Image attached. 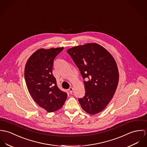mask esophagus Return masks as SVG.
I'll return each mask as SVG.
<instances>
[{
  "label": "esophagus",
  "mask_w": 147,
  "mask_h": 147,
  "mask_svg": "<svg viewBox=\"0 0 147 147\" xmlns=\"http://www.w3.org/2000/svg\"><path fill=\"white\" fill-rule=\"evenodd\" d=\"M73 88L72 87H70L69 88V93L70 94H72L73 93Z\"/></svg>",
  "instance_id": "34e87169"
}]
</instances>
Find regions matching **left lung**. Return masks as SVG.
Listing matches in <instances>:
<instances>
[{"instance_id": "1", "label": "left lung", "mask_w": 147, "mask_h": 147, "mask_svg": "<svg viewBox=\"0 0 147 147\" xmlns=\"http://www.w3.org/2000/svg\"><path fill=\"white\" fill-rule=\"evenodd\" d=\"M81 71L85 95L78 101L82 108L94 115L101 112L114 96L119 73L112 55L97 43H87L67 50Z\"/></svg>"}]
</instances>
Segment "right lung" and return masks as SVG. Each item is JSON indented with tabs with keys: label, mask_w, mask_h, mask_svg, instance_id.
Wrapping results in <instances>:
<instances>
[{
	"label": "right lung",
	"mask_w": 147,
	"mask_h": 147,
	"mask_svg": "<svg viewBox=\"0 0 147 147\" xmlns=\"http://www.w3.org/2000/svg\"><path fill=\"white\" fill-rule=\"evenodd\" d=\"M63 49H38L29 58L25 67L24 77L28 91L35 102L47 112L60 109L67 96L59 88L52 74L53 60Z\"/></svg>",
	"instance_id": "1"
}]
</instances>
